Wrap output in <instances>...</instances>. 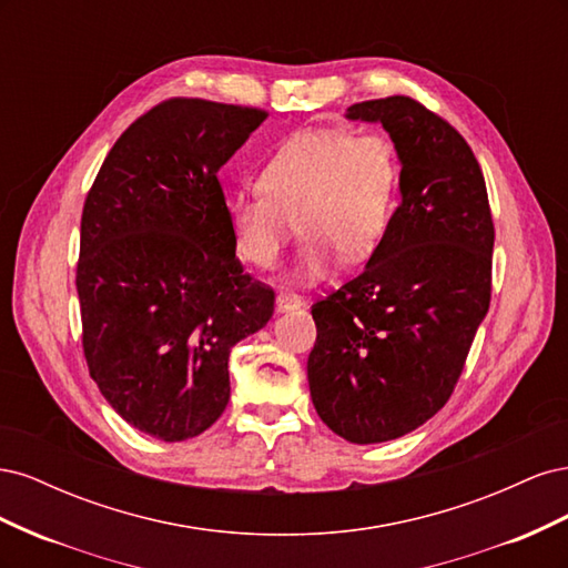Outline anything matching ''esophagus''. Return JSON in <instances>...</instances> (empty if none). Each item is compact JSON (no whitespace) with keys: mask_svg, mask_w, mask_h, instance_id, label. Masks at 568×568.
<instances>
[{"mask_svg":"<svg viewBox=\"0 0 568 568\" xmlns=\"http://www.w3.org/2000/svg\"><path fill=\"white\" fill-rule=\"evenodd\" d=\"M274 303H277V313H288V311H298V307L303 305L301 296L291 294V291H280L277 298H274Z\"/></svg>","mask_w":568,"mask_h":568,"instance_id":"esophagus-1","label":"esophagus"}]
</instances>
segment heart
I'll use <instances>...</instances> for the list:
<instances>
[{
	"label": "heart",
	"mask_w": 568,
	"mask_h": 568,
	"mask_svg": "<svg viewBox=\"0 0 568 568\" xmlns=\"http://www.w3.org/2000/svg\"><path fill=\"white\" fill-rule=\"evenodd\" d=\"M255 186L227 199L236 251L267 270L298 230L303 242L291 280L317 282L336 253L357 263L384 242L398 209L400 156L384 132L301 130L257 168Z\"/></svg>",
	"instance_id": "1"
}]
</instances>
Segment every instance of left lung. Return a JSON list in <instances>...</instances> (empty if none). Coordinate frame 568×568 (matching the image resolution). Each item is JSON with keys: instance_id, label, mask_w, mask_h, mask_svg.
<instances>
[{"instance_id": "left-lung-1", "label": "left lung", "mask_w": 568, "mask_h": 568, "mask_svg": "<svg viewBox=\"0 0 568 568\" xmlns=\"http://www.w3.org/2000/svg\"><path fill=\"white\" fill-rule=\"evenodd\" d=\"M400 156V205L365 270L313 305L307 384L320 419L357 445L400 438L448 403L490 305L493 217L462 134L409 97L353 104Z\"/></svg>"}]
</instances>
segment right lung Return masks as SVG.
<instances>
[{"label":"right lung","mask_w":568,"mask_h":568,"mask_svg":"<svg viewBox=\"0 0 568 568\" xmlns=\"http://www.w3.org/2000/svg\"><path fill=\"white\" fill-rule=\"evenodd\" d=\"M263 111L170 99L120 134L80 222L90 376L130 426L178 443L230 400V353L274 313L236 261L220 168Z\"/></svg>","instance_id":"add662e5"}]
</instances>
